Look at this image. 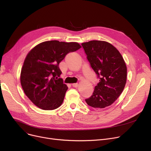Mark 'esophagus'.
<instances>
[{"label": "esophagus", "instance_id": "esophagus-1", "mask_svg": "<svg viewBox=\"0 0 151 151\" xmlns=\"http://www.w3.org/2000/svg\"><path fill=\"white\" fill-rule=\"evenodd\" d=\"M72 86L74 88H77L78 86V83H73L72 84Z\"/></svg>", "mask_w": 151, "mask_h": 151}]
</instances>
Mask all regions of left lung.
I'll use <instances>...</instances> for the list:
<instances>
[{"instance_id": "left-lung-1", "label": "left lung", "mask_w": 151, "mask_h": 151, "mask_svg": "<svg viewBox=\"0 0 151 151\" xmlns=\"http://www.w3.org/2000/svg\"><path fill=\"white\" fill-rule=\"evenodd\" d=\"M81 45L91 67L100 79L93 95L85 101L94 108L108 107L118 99L125 86L126 63L119 51L106 41L94 40Z\"/></svg>"}]
</instances>
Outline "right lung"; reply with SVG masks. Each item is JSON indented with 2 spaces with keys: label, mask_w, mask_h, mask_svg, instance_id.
<instances>
[{
  "label": "right lung",
  "mask_w": 151,
  "mask_h": 151,
  "mask_svg": "<svg viewBox=\"0 0 151 151\" xmlns=\"http://www.w3.org/2000/svg\"><path fill=\"white\" fill-rule=\"evenodd\" d=\"M81 47L78 42L49 41L32 48L26 57L21 71L22 88L37 107L51 110L59 107L68 89L59 78L60 62L69 52Z\"/></svg>",
  "instance_id": "right-lung-1"
}]
</instances>
